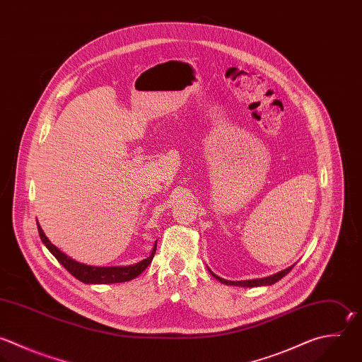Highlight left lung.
Segmentation results:
<instances>
[{
  "label": "left lung",
  "mask_w": 362,
  "mask_h": 362,
  "mask_svg": "<svg viewBox=\"0 0 362 362\" xmlns=\"http://www.w3.org/2000/svg\"><path fill=\"white\" fill-rule=\"evenodd\" d=\"M293 266H294V264H293ZM293 266H290V267H287V269H284V270H281V272H279V273H274V274H272V276H267V277L252 279V280H239V281H232V280L222 279V277L216 276L215 273H212L209 269H208V270L211 272V274H212L216 280H219V281L223 283V284H228V286H239V287H257V286H270V284H274V283L279 281L281 277H284V276L293 269Z\"/></svg>",
  "instance_id": "8db88e82"
}]
</instances>
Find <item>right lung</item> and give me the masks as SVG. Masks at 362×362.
I'll return each instance as SVG.
<instances>
[{"label": "right lung", "instance_id": "1", "mask_svg": "<svg viewBox=\"0 0 362 362\" xmlns=\"http://www.w3.org/2000/svg\"><path fill=\"white\" fill-rule=\"evenodd\" d=\"M38 223V222H37ZM38 232L41 236V240L44 245L48 247V250L58 259V262L78 280L86 283V284H110V283H122V281H129L141 274L146 267L151 263L156 249H157V242L153 246V250L148 257L143 259L139 263L130 264V266H109V267H99V266H89L81 262H76L75 259L69 257L64 252H61L44 233L42 228L38 223Z\"/></svg>", "mask_w": 362, "mask_h": 362}]
</instances>
